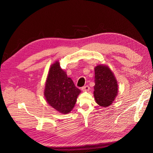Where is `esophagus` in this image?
Listing matches in <instances>:
<instances>
[{
	"instance_id": "esophagus-1",
	"label": "esophagus",
	"mask_w": 153,
	"mask_h": 153,
	"mask_svg": "<svg viewBox=\"0 0 153 153\" xmlns=\"http://www.w3.org/2000/svg\"><path fill=\"white\" fill-rule=\"evenodd\" d=\"M89 87L88 86V85H85V86H84V87H83L82 88V91H83V92H87V91H89Z\"/></svg>"
}]
</instances>
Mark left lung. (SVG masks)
Returning <instances> with one entry per match:
<instances>
[{
  "label": "left lung",
  "instance_id": "8db88e82",
  "mask_svg": "<svg viewBox=\"0 0 153 153\" xmlns=\"http://www.w3.org/2000/svg\"><path fill=\"white\" fill-rule=\"evenodd\" d=\"M95 100L102 107H108L113 103L118 92V82L114 72L105 64H99L94 68Z\"/></svg>",
  "mask_w": 153,
  "mask_h": 153
}]
</instances>
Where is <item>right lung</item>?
Returning a JSON list of instances; mask_svg holds the SVG:
<instances>
[{"label": "right lung", "instance_id": "1", "mask_svg": "<svg viewBox=\"0 0 153 153\" xmlns=\"http://www.w3.org/2000/svg\"><path fill=\"white\" fill-rule=\"evenodd\" d=\"M81 92L72 80L67 76L66 72L61 69L58 61L51 64L44 90L48 105L61 114H68L73 109Z\"/></svg>", "mask_w": 153, "mask_h": 153}]
</instances>
